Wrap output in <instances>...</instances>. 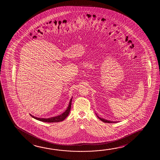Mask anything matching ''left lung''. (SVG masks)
Instances as JSON below:
<instances>
[{"label":"left lung","mask_w":160,"mask_h":160,"mask_svg":"<svg viewBox=\"0 0 160 160\" xmlns=\"http://www.w3.org/2000/svg\"><path fill=\"white\" fill-rule=\"evenodd\" d=\"M96 115H97V117L100 119L101 121L103 122H104V123H117V122H113V121H108V120H105L104 119H102V118H100L99 116H98L97 114H96Z\"/></svg>","instance_id":"8db88e82"}]
</instances>
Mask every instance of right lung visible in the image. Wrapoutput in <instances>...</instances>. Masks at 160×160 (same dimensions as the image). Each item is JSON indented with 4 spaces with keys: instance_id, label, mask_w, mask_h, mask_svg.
Here are the masks:
<instances>
[{
    "instance_id": "right-lung-1",
    "label": "right lung",
    "mask_w": 160,
    "mask_h": 160,
    "mask_svg": "<svg viewBox=\"0 0 160 160\" xmlns=\"http://www.w3.org/2000/svg\"><path fill=\"white\" fill-rule=\"evenodd\" d=\"M72 98V97L71 98V99L70 100V102H69L68 107L67 108L66 110L62 114H60V115L56 116V117H51V118H37V117H34V116L32 115L31 114H30V115L32 117H33V118H34V119H37L38 121H41V122H43L55 123V122H61V121H63V120L68 116V114H69L70 112Z\"/></svg>"
}]
</instances>
